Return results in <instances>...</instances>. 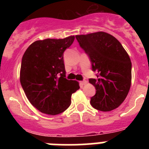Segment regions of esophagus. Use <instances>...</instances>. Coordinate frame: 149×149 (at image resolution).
I'll list each match as a JSON object with an SVG mask.
<instances>
[{"instance_id":"obj_1","label":"esophagus","mask_w":149,"mask_h":149,"mask_svg":"<svg viewBox=\"0 0 149 149\" xmlns=\"http://www.w3.org/2000/svg\"><path fill=\"white\" fill-rule=\"evenodd\" d=\"M80 84H81V85H85V84H87V81H81V82H80Z\"/></svg>"}]
</instances>
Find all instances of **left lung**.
Returning a JSON list of instances; mask_svg holds the SVG:
<instances>
[{
	"mask_svg": "<svg viewBox=\"0 0 149 149\" xmlns=\"http://www.w3.org/2000/svg\"><path fill=\"white\" fill-rule=\"evenodd\" d=\"M75 37L89 56L93 70L98 72L96 78L89 80L96 89L91 105L104 112L119 107L131 85V61L127 51L113 36L103 31Z\"/></svg>",
	"mask_w": 149,
	"mask_h": 149,
	"instance_id": "1",
	"label": "left lung"
}]
</instances>
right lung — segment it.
I'll return each mask as SVG.
<instances>
[{
	"instance_id": "1",
	"label": "right lung",
	"mask_w": 149,
	"mask_h": 149,
	"mask_svg": "<svg viewBox=\"0 0 149 149\" xmlns=\"http://www.w3.org/2000/svg\"><path fill=\"white\" fill-rule=\"evenodd\" d=\"M74 36L37 40L23 55L20 82L30 104L45 114L54 116L71 104L72 93L80 89L79 83L65 78L63 53Z\"/></svg>"
}]
</instances>
